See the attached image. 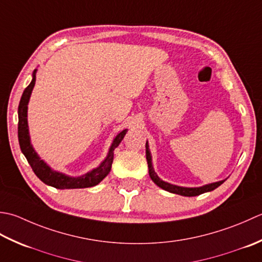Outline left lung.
<instances>
[{
  "label": "left lung",
  "mask_w": 262,
  "mask_h": 262,
  "mask_svg": "<svg viewBox=\"0 0 262 262\" xmlns=\"http://www.w3.org/2000/svg\"><path fill=\"white\" fill-rule=\"evenodd\" d=\"M146 157H147V163H148V168H149V175H150V178L154 181V183H156L159 188H162L168 192H172V193L185 195V196H194V195H199V194L205 193V192H208V191L215 190L221 184L225 182V180H224V181H220V182H216V183L207 184L205 186H201V188H182V186H176L173 184H169V183H166V182H164V181H162L156 175V173L154 172V168L151 165V155H150V151H149L148 142H146Z\"/></svg>",
  "instance_id": "obj_1"
}]
</instances>
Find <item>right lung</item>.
Masks as SVG:
<instances>
[{
  "label": "right lung",
  "mask_w": 262,
  "mask_h": 262,
  "mask_svg": "<svg viewBox=\"0 0 262 262\" xmlns=\"http://www.w3.org/2000/svg\"><path fill=\"white\" fill-rule=\"evenodd\" d=\"M35 81H36V70L34 71L33 81H31L29 86L25 89L23 96H21L19 107H18L19 145L21 148V151H23L25 157L27 158V161H28V163L30 164L34 173L37 175V178H38L40 181H42L45 184L51 185L53 188H56V189H83V188H90V186L98 184L100 181L110 173L112 163H113V158H114V149L120 145V142L122 140H123L127 130H123L116 136V138L114 139V141L110 148L107 157H106L105 161L100 164L99 167L93 169L92 172L84 174L83 176H80V178H70V176H67L62 173L54 172V170H52L38 156H37L33 146L30 145L28 123H27V108H28L27 107V105H28L30 94L33 92V88L35 86Z\"/></svg>",
  "instance_id": "obj_1"
}]
</instances>
